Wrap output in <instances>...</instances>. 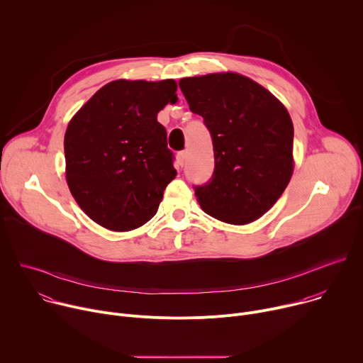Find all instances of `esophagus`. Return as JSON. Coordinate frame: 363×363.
<instances>
[{
    "instance_id": "34e87169",
    "label": "esophagus",
    "mask_w": 363,
    "mask_h": 363,
    "mask_svg": "<svg viewBox=\"0 0 363 363\" xmlns=\"http://www.w3.org/2000/svg\"><path fill=\"white\" fill-rule=\"evenodd\" d=\"M177 161H178L179 165H184V164H185V161H186V152H185V150H182V152L178 153Z\"/></svg>"
}]
</instances>
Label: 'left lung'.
Masks as SVG:
<instances>
[{
	"label": "left lung",
	"mask_w": 363,
	"mask_h": 363,
	"mask_svg": "<svg viewBox=\"0 0 363 363\" xmlns=\"http://www.w3.org/2000/svg\"><path fill=\"white\" fill-rule=\"evenodd\" d=\"M179 87L213 138V178L195 188L202 211L233 225L263 217L294 169V130L286 106L262 84L233 72L184 77Z\"/></svg>",
	"instance_id": "1"
}]
</instances>
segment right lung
I'll use <instances>...</instances> for the list:
<instances>
[{
    "label": "right lung",
    "instance_id": "1",
    "mask_svg": "<svg viewBox=\"0 0 363 363\" xmlns=\"http://www.w3.org/2000/svg\"><path fill=\"white\" fill-rule=\"evenodd\" d=\"M177 100L172 79H119L99 89L70 119L66 181L96 224L123 233L157 214L164 189L177 177L157 116Z\"/></svg>",
    "mask_w": 363,
    "mask_h": 363
}]
</instances>
